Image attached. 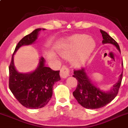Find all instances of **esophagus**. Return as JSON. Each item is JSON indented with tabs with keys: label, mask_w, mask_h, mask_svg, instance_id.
Returning <instances> with one entry per match:
<instances>
[{
	"label": "esophagus",
	"mask_w": 128,
	"mask_h": 128,
	"mask_svg": "<svg viewBox=\"0 0 128 128\" xmlns=\"http://www.w3.org/2000/svg\"><path fill=\"white\" fill-rule=\"evenodd\" d=\"M70 74V70L66 68V67H62L61 70H60V75H61L62 78H67L68 76H69Z\"/></svg>",
	"instance_id": "1"
}]
</instances>
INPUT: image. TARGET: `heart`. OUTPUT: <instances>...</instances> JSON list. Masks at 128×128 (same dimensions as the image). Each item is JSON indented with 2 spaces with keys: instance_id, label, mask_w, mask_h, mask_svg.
Returning a JSON list of instances; mask_svg holds the SVG:
<instances>
[{
  "instance_id": "1",
  "label": "heart",
  "mask_w": 128,
  "mask_h": 128,
  "mask_svg": "<svg viewBox=\"0 0 128 128\" xmlns=\"http://www.w3.org/2000/svg\"><path fill=\"white\" fill-rule=\"evenodd\" d=\"M94 47L93 39L87 35H73L68 38L66 42L62 46L59 54L64 59H72L74 66L80 68L89 60Z\"/></svg>"
}]
</instances>
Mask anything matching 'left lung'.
<instances>
[{"label":"left lung","mask_w":128,"mask_h":128,"mask_svg":"<svg viewBox=\"0 0 128 128\" xmlns=\"http://www.w3.org/2000/svg\"><path fill=\"white\" fill-rule=\"evenodd\" d=\"M103 37V44H110L116 47L121 52L119 45L105 31L100 30ZM123 65V64H122ZM74 78L77 80L78 86L73 92V96L79 104L88 109H96L103 107L112 101L117 96L122 83L123 72L119 80L109 91H103L94 84L87 75L85 68L74 70Z\"/></svg>","instance_id":"obj_1"}]
</instances>
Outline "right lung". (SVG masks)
Wrapping results in <instances>:
<instances>
[{
	"label": "right lung",
	"mask_w": 128,
	"mask_h": 128,
	"mask_svg": "<svg viewBox=\"0 0 128 128\" xmlns=\"http://www.w3.org/2000/svg\"><path fill=\"white\" fill-rule=\"evenodd\" d=\"M41 30V28L36 29L18 43L9 66L10 90L20 103L31 109L40 108L46 106L53 94V86L60 80V71H54L45 66L43 57L39 60L38 68L31 73H19L14 66V56L16 52L22 46L34 42Z\"/></svg>",
	"instance_id": "1"
}]
</instances>
